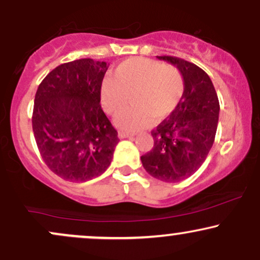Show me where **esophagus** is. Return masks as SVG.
I'll list each match as a JSON object with an SVG mask.
<instances>
[{"instance_id":"esophagus-1","label":"esophagus","mask_w":260,"mask_h":260,"mask_svg":"<svg viewBox=\"0 0 260 260\" xmlns=\"http://www.w3.org/2000/svg\"><path fill=\"white\" fill-rule=\"evenodd\" d=\"M134 134H131V133H127V132H123V131H120L118 132V138L120 139H124V138H133Z\"/></svg>"}]
</instances>
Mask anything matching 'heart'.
<instances>
[{"instance_id": "heart-1", "label": "heart", "mask_w": 260, "mask_h": 260, "mask_svg": "<svg viewBox=\"0 0 260 260\" xmlns=\"http://www.w3.org/2000/svg\"><path fill=\"white\" fill-rule=\"evenodd\" d=\"M184 91L181 73L160 61L132 57L122 61L100 86V100L105 112L113 115L127 102L133 106L118 112L115 124L127 132L147 128L155 118H168L180 105Z\"/></svg>"}]
</instances>
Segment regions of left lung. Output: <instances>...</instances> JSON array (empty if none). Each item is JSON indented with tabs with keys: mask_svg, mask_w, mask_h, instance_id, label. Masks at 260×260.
<instances>
[{
	"mask_svg": "<svg viewBox=\"0 0 260 260\" xmlns=\"http://www.w3.org/2000/svg\"><path fill=\"white\" fill-rule=\"evenodd\" d=\"M174 64L184 82L177 109L151 132L154 147L140 157L149 175L164 182H178L203 165L215 139L219 99L210 77L202 68L172 56H157Z\"/></svg>",
	"mask_w": 260,
	"mask_h": 260,
	"instance_id": "8db88e82",
	"label": "left lung"
}]
</instances>
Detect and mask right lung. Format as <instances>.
<instances>
[{
  "mask_svg": "<svg viewBox=\"0 0 260 260\" xmlns=\"http://www.w3.org/2000/svg\"><path fill=\"white\" fill-rule=\"evenodd\" d=\"M106 62L82 58L63 63L39 85L32 132L44 162L66 181L86 182L106 171L118 143L100 105Z\"/></svg>",
  "mask_w": 260,
  "mask_h": 260,
  "instance_id": "1",
  "label": "right lung"
}]
</instances>
